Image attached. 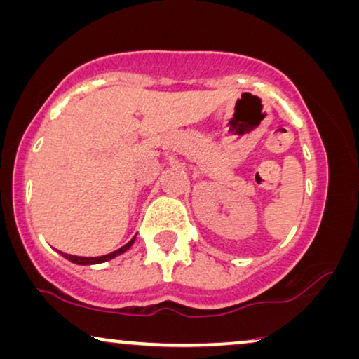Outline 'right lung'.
Wrapping results in <instances>:
<instances>
[{
    "label": "right lung",
    "mask_w": 359,
    "mask_h": 359,
    "mask_svg": "<svg viewBox=\"0 0 359 359\" xmlns=\"http://www.w3.org/2000/svg\"><path fill=\"white\" fill-rule=\"evenodd\" d=\"M135 239H136V236L131 237V239L127 242V244H125L123 247H120V249L114 250V252H110V254H107V255H100V257H79V255H69V254H65V252H60V250H58V254H60V255H63L65 259L69 260V262H73V264H76V265H97V264H104V262H109V260L115 259V257H118V255L125 254V252H127V250L130 249V247L133 245Z\"/></svg>",
    "instance_id": "1"
}]
</instances>
